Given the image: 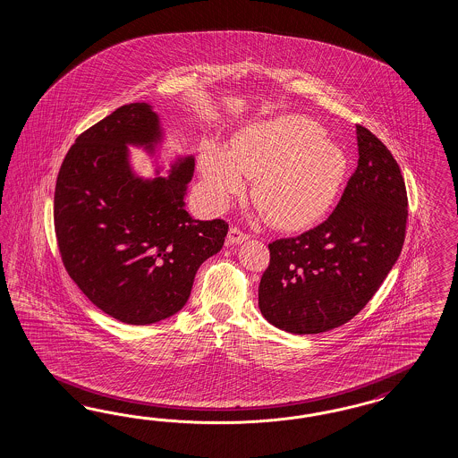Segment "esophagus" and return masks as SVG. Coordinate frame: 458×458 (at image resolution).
<instances>
[{
  "label": "esophagus",
  "instance_id": "1",
  "mask_svg": "<svg viewBox=\"0 0 458 458\" xmlns=\"http://www.w3.org/2000/svg\"><path fill=\"white\" fill-rule=\"evenodd\" d=\"M245 240H249V235H247L245 232H242V230L236 228V226L230 228V232H228V243L238 245V243H243Z\"/></svg>",
  "mask_w": 458,
  "mask_h": 458
}]
</instances>
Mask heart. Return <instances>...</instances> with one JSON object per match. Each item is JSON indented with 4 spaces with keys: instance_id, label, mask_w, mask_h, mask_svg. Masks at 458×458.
<instances>
[{
    "instance_id": "b5f03b06",
    "label": "heart",
    "mask_w": 458,
    "mask_h": 458,
    "mask_svg": "<svg viewBox=\"0 0 458 458\" xmlns=\"http://www.w3.org/2000/svg\"><path fill=\"white\" fill-rule=\"evenodd\" d=\"M209 207L223 209L253 178L251 199L268 223L301 230L333 207L344 182L347 157L324 129L301 115L249 125L230 149L205 144L199 153Z\"/></svg>"
}]
</instances>
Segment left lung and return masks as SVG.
<instances>
[{
  "label": "left lung",
  "instance_id": "obj_1",
  "mask_svg": "<svg viewBox=\"0 0 458 458\" xmlns=\"http://www.w3.org/2000/svg\"><path fill=\"white\" fill-rule=\"evenodd\" d=\"M358 167L333 215L268 245L260 280L265 319L292 334L331 331L371 301L402 253L408 198L402 171L371 131L356 125Z\"/></svg>",
  "mask_w": 458,
  "mask_h": 458
}]
</instances>
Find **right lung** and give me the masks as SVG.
Instances as JSON below:
<instances>
[{
    "instance_id": "obj_1",
    "label": "right lung",
    "mask_w": 458,
    "mask_h": 458,
    "mask_svg": "<svg viewBox=\"0 0 458 458\" xmlns=\"http://www.w3.org/2000/svg\"><path fill=\"white\" fill-rule=\"evenodd\" d=\"M161 140L153 107L127 104L75 139L56 178L62 262L92 304L132 326L181 310L199 265L228 233V223L199 222L184 209L193 156L178 157L166 178L132 171L127 146L154 154Z\"/></svg>"
}]
</instances>
